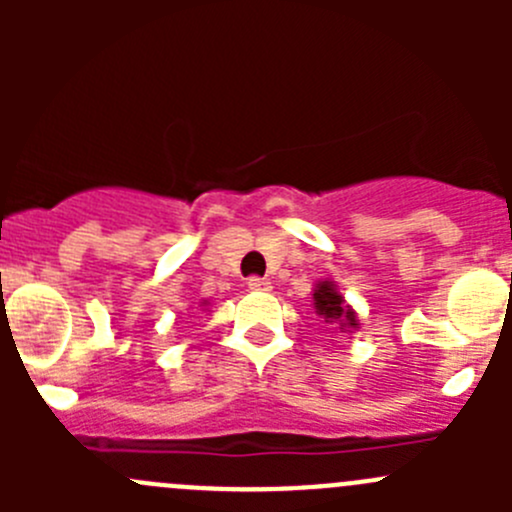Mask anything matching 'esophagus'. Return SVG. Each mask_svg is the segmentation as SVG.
I'll list each match as a JSON object with an SVG mask.
<instances>
[{"mask_svg": "<svg viewBox=\"0 0 512 512\" xmlns=\"http://www.w3.org/2000/svg\"><path fill=\"white\" fill-rule=\"evenodd\" d=\"M247 287L257 289V292H267V289H270V282H267L265 277H250V280H247Z\"/></svg>", "mask_w": 512, "mask_h": 512, "instance_id": "obj_1", "label": "esophagus"}]
</instances>
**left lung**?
Listing matches in <instances>:
<instances>
[{"label":"left lung","mask_w":512,"mask_h":512,"mask_svg":"<svg viewBox=\"0 0 512 512\" xmlns=\"http://www.w3.org/2000/svg\"><path fill=\"white\" fill-rule=\"evenodd\" d=\"M314 304H317L319 314H324L327 319H344L349 327H356L354 312L344 304L342 294L329 285V282H322V285L314 289Z\"/></svg>","instance_id":"left-lung-1"}]
</instances>
